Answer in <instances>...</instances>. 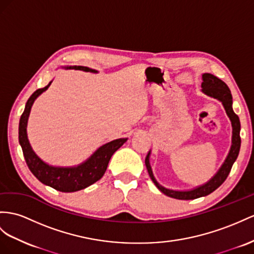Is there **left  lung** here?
I'll return each instance as SVG.
<instances>
[{
	"label": "left lung",
	"instance_id": "left-lung-1",
	"mask_svg": "<svg viewBox=\"0 0 254 254\" xmlns=\"http://www.w3.org/2000/svg\"><path fill=\"white\" fill-rule=\"evenodd\" d=\"M201 78H203V82H201V88L203 89H201V92L222 103V105L226 112V115L229 116V118L232 122V128H233L232 146H231L229 154H227L225 161L219 168L217 174L214 175V176L208 181V183L188 191H175L171 189H166V188L162 187L158 181L155 180L151 170V166H150V161H149V159H150V151H149L145 160V164L147 167V171L149 173V176H150L154 185L157 186V188L162 193H164L165 195H167V196L177 198V199L187 200V199L198 198L201 196H206V195L212 193L214 190H217L218 188L224 183L227 176H229L234 162L236 161L238 157L240 142H242V140H240V135H239L240 121H239L238 116L234 113L233 107H232L233 97L231 94V90L226 86V83L224 81L219 79L218 77H216L212 74L205 73L203 74V76H201Z\"/></svg>",
	"mask_w": 254,
	"mask_h": 254
}]
</instances>
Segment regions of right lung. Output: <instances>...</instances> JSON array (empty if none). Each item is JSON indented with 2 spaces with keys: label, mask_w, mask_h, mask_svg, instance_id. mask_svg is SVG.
<instances>
[{
  "label": "right lung",
  "mask_w": 254,
  "mask_h": 254,
  "mask_svg": "<svg viewBox=\"0 0 254 254\" xmlns=\"http://www.w3.org/2000/svg\"><path fill=\"white\" fill-rule=\"evenodd\" d=\"M69 68L97 73V70L87 66L74 65V66H69ZM51 82L53 81H50L45 88L37 89L25 104L24 112L21 115L20 122H19V142H20L29 170L42 184L54 188L60 192H76L93 185L103 177L107 170L110 158L125 144L127 138H119L107 142L97 149L87 161L74 167H56L45 163L43 160L37 157L30 145L27 135V126L31 107L34 101L38 95H41L44 91L48 89Z\"/></svg>",
  "instance_id": "add662e5"
}]
</instances>
